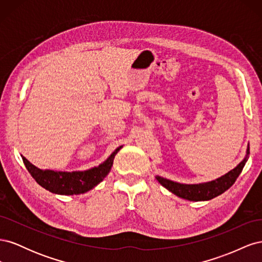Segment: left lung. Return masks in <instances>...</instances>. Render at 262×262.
<instances>
[{
    "label": "left lung",
    "mask_w": 262,
    "mask_h": 262,
    "mask_svg": "<svg viewBox=\"0 0 262 262\" xmlns=\"http://www.w3.org/2000/svg\"><path fill=\"white\" fill-rule=\"evenodd\" d=\"M248 155L249 145L247 146L244 160L235 168L229 170L223 176L207 182H200V184H180V182L172 181L158 175H156L155 178L168 191L176 194L179 198H182V199L189 201H208L225 192L227 189L233 186L237 177L242 172L246 162L248 161Z\"/></svg>",
    "instance_id": "8db88e82"
}]
</instances>
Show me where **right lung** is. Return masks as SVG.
<instances>
[{
  "instance_id": "obj_1",
  "label": "right lung",
  "mask_w": 262,
  "mask_h": 262,
  "mask_svg": "<svg viewBox=\"0 0 262 262\" xmlns=\"http://www.w3.org/2000/svg\"><path fill=\"white\" fill-rule=\"evenodd\" d=\"M122 148L117 147L107 160L96 167L86 170L58 171L51 169H40L31 164L26 157L21 155L23 162L33 178L46 190L55 194L72 195L90 191L104 180L110 172L116 154Z\"/></svg>"
}]
</instances>
